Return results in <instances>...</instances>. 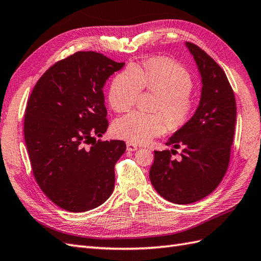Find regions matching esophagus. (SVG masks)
Listing matches in <instances>:
<instances>
[{
    "label": "esophagus",
    "mask_w": 261,
    "mask_h": 261,
    "mask_svg": "<svg viewBox=\"0 0 261 261\" xmlns=\"http://www.w3.org/2000/svg\"><path fill=\"white\" fill-rule=\"evenodd\" d=\"M126 149L128 151H136L139 149V147L135 143H131V142H126Z\"/></svg>",
    "instance_id": "34e87169"
}]
</instances>
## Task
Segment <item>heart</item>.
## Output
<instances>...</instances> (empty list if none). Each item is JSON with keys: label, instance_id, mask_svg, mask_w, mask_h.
Segmentation results:
<instances>
[{"label": "heart", "instance_id": "heart-1", "mask_svg": "<svg viewBox=\"0 0 261 261\" xmlns=\"http://www.w3.org/2000/svg\"><path fill=\"white\" fill-rule=\"evenodd\" d=\"M189 72L166 58H153L142 65L128 66L116 75L109 90L114 111L124 112L136 105L142 90L158 93L154 113L133 111L114 121L113 135L131 143L143 144L167 129L179 130L190 120L195 102Z\"/></svg>", "mask_w": 261, "mask_h": 261}]
</instances>
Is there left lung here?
<instances>
[{
    "mask_svg": "<svg viewBox=\"0 0 261 261\" xmlns=\"http://www.w3.org/2000/svg\"><path fill=\"white\" fill-rule=\"evenodd\" d=\"M202 77L199 107L193 117L166 143L184 148L154 151L150 180L168 201L189 204L210 195L219 186L230 160L234 135L236 99L233 90L219 64L198 45L187 42Z\"/></svg>",
    "mask_w": 261,
    "mask_h": 261,
    "instance_id": "1",
    "label": "left lung"
}]
</instances>
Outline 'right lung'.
<instances>
[{"mask_svg":"<svg viewBox=\"0 0 261 261\" xmlns=\"http://www.w3.org/2000/svg\"><path fill=\"white\" fill-rule=\"evenodd\" d=\"M123 65L98 52H75L50 66L29 98L24 139L34 178L66 211L99 207L113 191L125 143L95 137L109 125L102 89Z\"/></svg>","mask_w":261,"mask_h":261,"instance_id":"right-lung-1","label":"right lung"}]
</instances>
